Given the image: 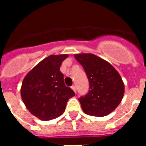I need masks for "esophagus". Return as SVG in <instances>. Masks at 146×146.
I'll list each match as a JSON object with an SVG mask.
<instances>
[{
  "label": "esophagus",
  "mask_w": 146,
  "mask_h": 146,
  "mask_svg": "<svg viewBox=\"0 0 146 146\" xmlns=\"http://www.w3.org/2000/svg\"><path fill=\"white\" fill-rule=\"evenodd\" d=\"M72 90H73V91H74L75 93L77 92V89H76V86H72Z\"/></svg>",
  "instance_id": "34e87169"
}]
</instances>
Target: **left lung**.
Here are the masks:
<instances>
[{"label": "left lung", "mask_w": 146, "mask_h": 146, "mask_svg": "<svg viewBox=\"0 0 146 146\" xmlns=\"http://www.w3.org/2000/svg\"><path fill=\"white\" fill-rule=\"evenodd\" d=\"M89 80V91L79 99L86 114L103 117L119 105L124 94L121 75L109 62L92 53L75 54Z\"/></svg>", "instance_id": "obj_1"}]
</instances>
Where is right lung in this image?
<instances>
[{"label": "right lung", "mask_w": 146, "mask_h": 146, "mask_svg": "<svg viewBox=\"0 0 146 146\" xmlns=\"http://www.w3.org/2000/svg\"><path fill=\"white\" fill-rule=\"evenodd\" d=\"M69 55H51L28 72L22 83L20 94L27 109L42 121L61 115L69 99L75 96L66 87L60 66Z\"/></svg>", "instance_id": "right-lung-1"}]
</instances>
